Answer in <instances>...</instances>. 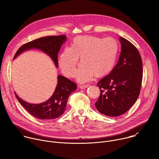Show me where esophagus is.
Returning a JSON list of instances; mask_svg holds the SVG:
<instances>
[{"instance_id": "34e87169", "label": "esophagus", "mask_w": 159, "mask_h": 159, "mask_svg": "<svg viewBox=\"0 0 159 159\" xmlns=\"http://www.w3.org/2000/svg\"><path fill=\"white\" fill-rule=\"evenodd\" d=\"M90 85L89 84H86V85H80L79 87L81 89H86L88 87H89Z\"/></svg>"}]
</instances>
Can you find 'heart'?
<instances>
[{
	"label": "heart",
	"mask_w": 159,
	"mask_h": 159,
	"mask_svg": "<svg viewBox=\"0 0 159 159\" xmlns=\"http://www.w3.org/2000/svg\"><path fill=\"white\" fill-rule=\"evenodd\" d=\"M118 53L119 44L114 38L80 36L73 39L70 48L61 52L58 65L65 76L72 77L80 58L81 65L75 77L78 82H85L94 76L100 78L109 74L115 66Z\"/></svg>",
	"instance_id": "1"
}]
</instances>
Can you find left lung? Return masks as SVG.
I'll list each match as a JSON object with an SVG mask.
<instances>
[{
  "instance_id": "obj_1",
  "label": "left lung",
  "mask_w": 159,
  "mask_h": 159,
  "mask_svg": "<svg viewBox=\"0 0 159 159\" xmlns=\"http://www.w3.org/2000/svg\"><path fill=\"white\" fill-rule=\"evenodd\" d=\"M121 51L112 71L98 82L100 96L95 103L98 111L107 116L125 113L137 100L143 77V65L137 48L123 37Z\"/></svg>"
}]
</instances>
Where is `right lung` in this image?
<instances>
[{"label": "right lung", "instance_id": "obj_1", "mask_svg": "<svg viewBox=\"0 0 159 159\" xmlns=\"http://www.w3.org/2000/svg\"><path fill=\"white\" fill-rule=\"evenodd\" d=\"M66 40V36L65 35L46 36L34 39L20 47L14 59L25 51L38 49L48 55L58 68V53ZM57 79V85L53 95L44 102L31 104L21 99L16 93L15 96L19 103L35 118L43 120L56 119L63 114L69 96L77 89V84L67 78L58 75Z\"/></svg>", "mask_w": 159, "mask_h": 159}]
</instances>
